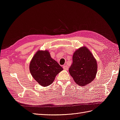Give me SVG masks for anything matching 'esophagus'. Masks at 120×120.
Wrapping results in <instances>:
<instances>
[{
    "instance_id": "obj_1",
    "label": "esophagus",
    "mask_w": 120,
    "mask_h": 120,
    "mask_svg": "<svg viewBox=\"0 0 120 120\" xmlns=\"http://www.w3.org/2000/svg\"><path fill=\"white\" fill-rule=\"evenodd\" d=\"M63 68L64 69H65V70H68V66L67 65H63Z\"/></svg>"
}]
</instances>
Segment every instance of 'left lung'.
I'll use <instances>...</instances> for the list:
<instances>
[{
  "instance_id": "1",
  "label": "left lung",
  "mask_w": 120,
  "mask_h": 120,
  "mask_svg": "<svg viewBox=\"0 0 120 120\" xmlns=\"http://www.w3.org/2000/svg\"><path fill=\"white\" fill-rule=\"evenodd\" d=\"M97 71V61L89 49L83 47L76 51L69 72L76 84L84 86L90 83L94 80Z\"/></svg>"
}]
</instances>
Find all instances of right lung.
<instances>
[{
    "instance_id": "1",
    "label": "right lung",
    "mask_w": 120,
    "mask_h": 120,
    "mask_svg": "<svg viewBox=\"0 0 120 120\" xmlns=\"http://www.w3.org/2000/svg\"><path fill=\"white\" fill-rule=\"evenodd\" d=\"M62 70V67L51 58L48 51H37L30 64L32 76L43 86L51 84L56 75Z\"/></svg>"
}]
</instances>
